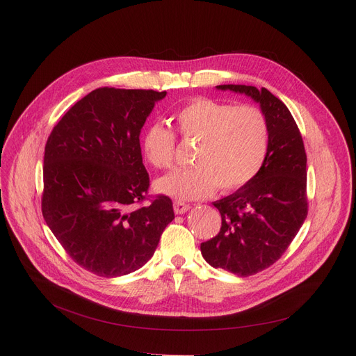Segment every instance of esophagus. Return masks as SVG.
<instances>
[{"label":"esophagus","mask_w":356,"mask_h":356,"mask_svg":"<svg viewBox=\"0 0 356 356\" xmlns=\"http://www.w3.org/2000/svg\"><path fill=\"white\" fill-rule=\"evenodd\" d=\"M173 209H175V213H176V215H183V213H186V212H188V211L191 209V204L183 203V202H180V200H176V202L173 203Z\"/></svg>","instance_id":"34e87169"}]
</instances>
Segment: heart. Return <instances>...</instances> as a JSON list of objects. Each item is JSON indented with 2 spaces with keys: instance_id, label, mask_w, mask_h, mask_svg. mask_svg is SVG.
Here are the masks:
<instances>
[{
  "instance_id": "b5f03b06",
  "label": "heart",
  "mask_w": 356,
  "mask_h": 356,
  "mask_svg": "<svg viewBox=\"0 0 356 356\" xmlns=\"http://www.w3.org/2000/svg\"><path fill=\"white\" fill-rule=\"evenodd\" d=\"M176 129L186 143H197L193 167L176 168L160 177L159 193L177 200L211 196L216 188L232 192L255 179L264 165L270 127L264 112L255 105L232 106L212 98H195L175 115ZM141 152L156 168L172 167L176 154V134L161 124L147 127Z\"/></svg>"
}]
</instances>
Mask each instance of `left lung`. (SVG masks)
Listing matches in <instances>:
<instances>
[{"instance_id": "left-lung-1", "label": "left lung", "mask_w": 356, "mask_h": 356, "mask_svg": "<svg viewBox=\"0 0 356 356\" xmlns=\"http://www.w3.org/2000/svg\"><path fill=\"white\" fill-rule=\"evenodd\" d=\"M259 102L270 127L263 168L244 188L213 202L222 225L216 236L202 242L203 258L215 268L239 277L254 275L280 259L307 216V156L291 112L266 89L219 85Z\"/></svg>"}]
</instances>
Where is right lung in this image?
Here are the masks:
<instances>
[{"label": "right lung", "instance_id": "add662e5", "mask_svg": "<svg viewBox=\"0 0 356 356\" xmlns=\"http://www.w3.org/2000/svg\"><path fill=\"white\" fill-rule=\"evenodd\" d=\"M164 97L165 90L98 88L47 138L43 218L74 263L99 277L143 267L175 219L170 197H148L140 147L141 128Z\"/></svg>", "mask_w": 356, "mask_h": 356}]
</instances>
